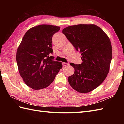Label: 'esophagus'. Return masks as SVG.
Masks as SVG:
<instances>
[{"mask_svg":"<svg viewBox=\"0 0 124 124\" xmlns=\"http://www.w3.org/2000/svg\"><path fill=\"white\" fill-rule=\"evenodd\" d=\"M62 64H63V67H67V66H68V65H69V63H68L63 62Z\"/></svg>","mask_w":124,"mask_h":124,"instance_id":"obj_1","label":"esophagus"}]
</instances>
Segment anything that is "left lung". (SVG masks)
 <instances>
[{
  "label": "left lung",
  "mask_w": 124,
  "mask_h": 124,
  "mask_svg": "<svg viewBox=\"0 0 124 124\" xmlns=\"http://www.w3.org/2000/svg\"><path fill=\"white\" fill-rule=\"evenodd\" d=\"M63 33L77 51L83 62L70 63L75 69L68 77L72 87L79 93L92 91L103 83L108 74L112 59V47L108 36L95 24H78L63 29Z\"/></svg>",
  "instance_id": "obj_1"
}]
</instances>
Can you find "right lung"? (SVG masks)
Returning a JSON list of instances; mask_svg holds the SVG:
<instances>
[{"mask_svg":"<svg viewBox=\"0 0 124 124\" xmlns=\"http://www.w3.org/2000/svg\"><path fill=\"white\" fill-rule=\"evenodd\" d=\"M60 28L41 24L29 29L16 52V62L21 77L26 85L35 90L48 87L62 69V62L54 61L52 39Z\"/></svg>","mask_w":124,"mask_h":124,"instance_id":"add662e5","label":"right lung"}]
</instances>
